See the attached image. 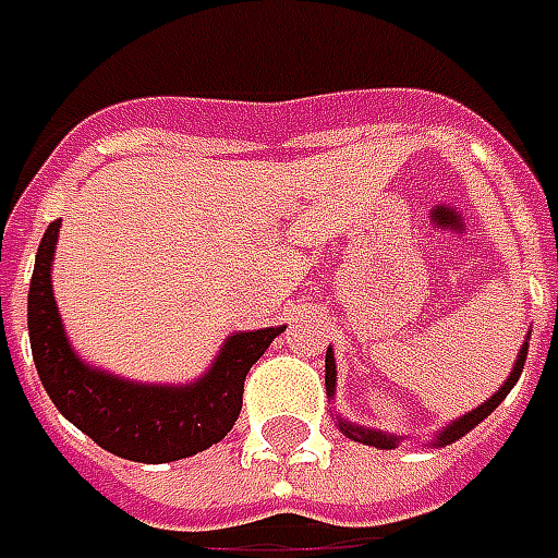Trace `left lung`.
<instances>
[{"label":"left lung","mask_w":558,"mask_h":558,"mask_svg":"<svg viewBox=\"0 0 558 558\" xmlns=\"http://www.w3.org/2000/svg\"><path fill=\"white\" fill-rule=\"evenodd\" d=\"M525 354H529V342H523V349H520V354H517V363H513L511 375H508V381L499 387V393H493V397L481 405V409H475V412L462 414L460 421H453V424L448 426V429H441L436 436V445H450V441H457V438H462L469 429H475L484 417H487L493 409H499V402L508 393H511V387L517 385V378H520V373H523V363H525ZM324 385H327V393H333L336 387V363H333V354H330V349H327V375H324ZM339 429L345 433L349 438H354V441H363V445H373V448H397V438L393 436H385V433H373V429H361V426H351V424H342L339 421Z\"/></svg>","instance_id":"obj_1"}]
</instances>
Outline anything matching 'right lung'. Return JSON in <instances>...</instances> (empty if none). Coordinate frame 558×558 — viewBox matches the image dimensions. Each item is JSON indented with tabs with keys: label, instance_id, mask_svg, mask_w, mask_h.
I'll list each match as a JSON object with an SVG mask.
<instances>
[{
	"label": "right lung",
	"instance_id": "right-lung-1",
	"mask_svg": "<svg viewBox=\"0 0 558 558\" xmlns=\"http://www.w3.org/2000/svg\"><path fill=\"white\" fill-rule=\"evenodd\" d=\"M59 219L47 225L29 286V342L35 369L59 412L110 453L134 462H173L222 441L243 409L252 363L282 327L236 333L197 385H132L98 373L71 351L50 291Z\"/></svg>",
	"mask_w": 558,
	"mask_h": 558
}]
</instances>
